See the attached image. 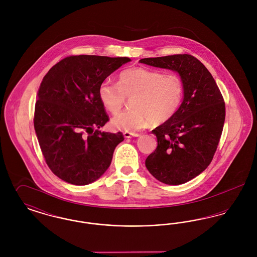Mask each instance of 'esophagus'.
Wrapping results in <instances>:
<instances>
[{
	"label": "esophagus",
	"mask_w": 257,
	"mask_h": 257,
	"mask_svg": "<svg viewBox=\"0 0 257 257\" xmlns=\"http://www.w3.org/2000/svg\"><path fill=\"white\" fill-rule=\"evenodd\" d=\"M123 136L125 139H131L133 137H140V134H137V133H128V132H124Z\"/></svg>",
	"instance_id": "esophagus-1"
}]
</instances>
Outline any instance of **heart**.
I'll list each match as a JSON object with an SVG mask.
<instances>
[{
	"label": "heart",
	"instance_id": "b5f03b06",
	"mask_svg": "<svg viewBox=\"0 0 257 257\" xmlns=\"http://www.w3.org/2000/svg\"><path fill=\"white\" fill-rule=\"evenodd\" d=\"M182 95L183 84L178 75L145 67L125 69L118 76L117 85L105 81L98 88L101 103L112 114L119 113L126 99L133 98V110L113 117L110 122L113 129L128 133L143 130L150 121L169 120L179 108Z\"/></svg>",
	"mask_w": 257,
	"mask_h": 257
}]
</instances>
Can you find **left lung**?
<instances>
[{"mask_svg": "<svg viewBox=\"0 0 257 257\" xmlns=\"http://www.w3.org/2000/svg\"><path fill=\"white\" fill-rule=\"evenodd\" d=\"M179 74L183 101L174 115L152 133L158 146L147 160L148 171L162 183H186L204 171L214 157L225 118L220 89L207 68L191 55L140 60Z\"/></svg>", "mask_w": 257, "mask_h": 257, "instance_id": "obj_1", "label": "left lung"}]
</instances>
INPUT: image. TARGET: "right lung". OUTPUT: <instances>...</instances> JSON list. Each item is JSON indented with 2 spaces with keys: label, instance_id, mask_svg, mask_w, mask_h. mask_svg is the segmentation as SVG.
I'll use <instances>...</instances> for the list:
<instances>
[{
  "label": "right lung",
  "instance_id": "add662e5",
  "mask_svg": "<svg viewBox=\"0 0 257 257\" xmlns=\"http://www.w3.org/2000/svg\"><path fill=\"white\" fill-rule=\"evenodd\" d=\"M129 58L70 56L55 64L37 92L35 130L50 170L67 183L83 186L110 167L122 133L99 130L109 116L98 96L105 79Z\"/></svg>",
  "mask_w": 257,
  "mask_h": 257
}]
</instances>
